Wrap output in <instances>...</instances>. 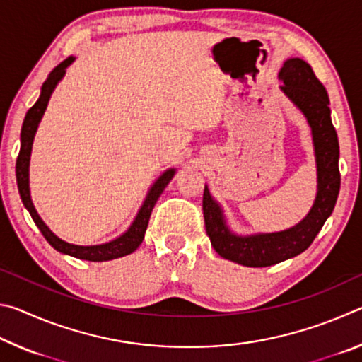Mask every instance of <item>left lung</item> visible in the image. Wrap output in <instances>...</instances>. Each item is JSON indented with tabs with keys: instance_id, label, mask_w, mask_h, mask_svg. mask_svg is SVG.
<instances>
[{
	"instance_id": "1",
	"label": "left lung",
	"mask_w": 362,
	"mask_h": 362,
	"mask_svg": "<svg viewBox=\"0 0 362 362\" xmlns=\"http://www.w3.org/2000/svg\"><path fill=\"white\" fill-rule=\"evenodd\" d=\"M281 90L308 121L313 137L317 192L310 212L291 228L274 233L238 235L226 223L222 206L207 185L203 194L206 231L212 247L226 260L244 267H269L302 254L316 238L337 203L340 189L339 139L330 119L327 90L305 60L287 59L279 71Z\"/></svg>"
}]
</instances>
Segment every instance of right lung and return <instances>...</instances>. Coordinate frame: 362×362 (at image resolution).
<instances>
[{"instance_id":"1","label":"right lung","mask_w":362,"mask_h":362,"mask_svg":"<svg viewBox=\"0 0 362 362\" xmlns=\"http://www.w3.org/2000/svg\"><path fill=\"white\" fill-rule=\"evenodd\" d=\"M75 59L76 57L70 56L49 73L47 79L42 83L40 99L36 100L35 105L30 108L25 115V119H23L22 131H21V151L16 163L17 187H19L22 203L25 206V209L30 212V216H32L35 225L38 226L40 231L42 233V236L46 238V241L51 244L57 252L70 255V257H76V259H81V260L107 262V260H113V259H119V257L129 255L140 246V244H142L153 207H155L158 198L164 192V188L168 187V183L173 180V177L175 175V169L170 168L168 170H164V173L158 177L155 183L150 187L148 193H146L144 203L140 206L137 216L134 217L129 228L112 241L103 243V244H94V246H78V244H70L64 240H60L57 235H54V233L49 230V226L42 222L40 214L36 212L32 196H30V156H32L35 134L38 131V126L41 122L42 115L46 112L49 99H51L54 89H56V86L59 84L60 79L65 76L66 69L75 62Z\"/></svg>"}]
</instances>
